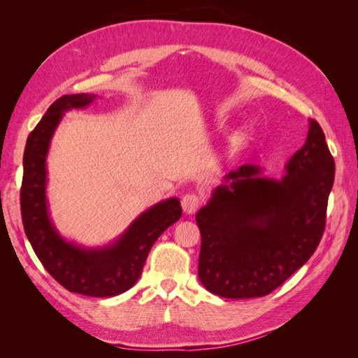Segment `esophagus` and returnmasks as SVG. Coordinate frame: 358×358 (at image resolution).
I'll return each instance as SVG.
<instances>
[{"instance_id": "1", "label": "esophagus", "mask_w": 358, "mask_h": 358, "mask_svg": "<svg viewBox=\"0 0 358 358\" xmlns=\"http://www.w3.org/2000/svg\"><path fill=\"white\" fill-rule=\"evenodd\" d=\"M200 203H201V197L197 196V194H185V196L182 197V209L187 215H191L196 212L200 208Z\"/></svg>"}]
</instances>
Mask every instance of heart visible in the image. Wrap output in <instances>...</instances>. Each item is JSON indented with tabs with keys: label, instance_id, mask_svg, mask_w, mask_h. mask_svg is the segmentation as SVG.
Listing matches in <instances>:
<instances>
[{
	"label": "heart",
	"instance_id": "obj_1",
	"mask_svg": "<svg viewBox=\"0 0 358 358\" xmlns=\"http://www.w3.org/2000/svg\"><path fill=\"white\" fill-rule=\"evenodd\" d=\"M249 136V128H245V129H242V131L236 136V138H234V142L236 143H241V142H243V140Z\"/></svg>",
	"mask_w": 358,
	"mask_h": 358
}]
</instances>
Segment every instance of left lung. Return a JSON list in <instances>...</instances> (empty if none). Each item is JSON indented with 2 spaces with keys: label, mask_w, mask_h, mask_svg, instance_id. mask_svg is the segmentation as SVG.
<instances>
[{
  "label": "left lung",
  "mask_w": 358,
  "mask_h": 358,
  "mask_svg": "<svg viewBox=\"0 0 358 358\" xmlns=\"http://www.w3.org/2000/svg\"><path fill=\"white\" fill-rule=\"evenodd\" d=\"M280 179L245 164L224 176L197 212L199 278L225 299L263 297L315 252L326 227L334 159L322 128L309 119L306 142Z\"/></svg>",
  "instance_id": "obj_1"
}]
</instances>
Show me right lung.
Segmentation results:
<instances>
[{
    "instance_id": "right-lung-1",
    "label": "right lung",
    "mask_w": 358,
    "mask_h": 358,
    "mask_svg": "<svg viewBox=\"0 0 358 358\" xmlns=\"http://www.w3.org/2000/svg\"><path fill=\"white\" fill-rule=\"evenodd\" d=\"M94 100V94L61 96L28 136L24 152L20 212L32 249L55 280L78 294L112 297L122 294L137 282L150 248L180 218L182 208L176 197L154 204L106 246L85 248L69 242L59 234L50 220L46 197V158L50 140L64 112L83 109Z\"/></svg>"
}]
</instances>
